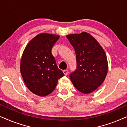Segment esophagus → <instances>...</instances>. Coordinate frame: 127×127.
I'll return each mask as SVG.
<instances>
[{"mask_svg": "<svg viewBox=\"0 0 127 127\" xmlns=\"http://www.w3.org/2000/svg\"><path fill=\"white\" fill-rule=\"evenodd\" d=\"M63 73L65 76H66L67 75V74H68V71H67V70H63Z\"/></svg>", "mask_w": 127, "mask_h": 127, "instance_id": "1", "label": "esophagus"}]
</instances>
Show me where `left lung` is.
Segmentation results:
<instances>
[{
  "label": "left lung",
  "mask_w": 127,
  "mask_h": 127,
  "mask_svg": "<svg viewBox=\"0 0 127 127\" xmlns=\"http://www.w3.org/2000/svg\"><path fill=\"white\" fill-rule=\"evenodd\" d=\"M76 55L77 69L69 77L74 87L83 94H90L102 84L108 70L105 51L88 33L66 36Z\"/></svg>",
  "instance_id": "left-lung-1"
}]
</instances>
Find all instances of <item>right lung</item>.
<instances>
[{"mask_svg": "<svg viewBox=\"0 0 127 127\" xmlns=\"http://www.w3.org/2000/svg\"><path fill=\"white\" fill-rule=\"evenodd\" d=\"M60 36L43 33L33 38L22 54L20 71L28 88L34 94L45 96L56 87L64 76L57 66L51 49Z\"/></svg>", "mask_w": 127, "mask_h": 127, "instance_id": "add662e5", "label": "right lung"}]
</instances>
